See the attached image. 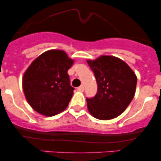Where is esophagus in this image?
I'll list each match as a JSON object with an SVG mask.
<instances>
[{"mask_svg": "<svg viewBox=\"0 0 161 161\" xmlns=\"http://www.w3.org/2000/svg\"><path fill=\"white\" fill-rule=\"evenodd\" d=\"M77 90H78V91H79V92H84V90H85V88H84V86H79L78 88H77Z\"/></svg>", "mask_w": 161, "mask_h": 161, "instance_id": "34e87169", "label": "esophagus"}]
</instances>
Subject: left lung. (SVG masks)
Returning a JSON list of instances; mask_svg holds the SVG:
<instances>
[{"mask_svg":"<svg viewBox=\"0 0 161 161\" xmlns=\"http://www.w3.org/2000/svg\"><path fill=\"white\" fill-rule=\"evenodd\" d=\"M87 63L97 83L95 97L86 98L88 111L102 120L117 117L133 99L137 84L136 74L123 60L113 56H101Z\"/></svg>","mask_w":161,"mask_h":161,"instance_id":"8db88e82","label":"left lung"}]
</instances>
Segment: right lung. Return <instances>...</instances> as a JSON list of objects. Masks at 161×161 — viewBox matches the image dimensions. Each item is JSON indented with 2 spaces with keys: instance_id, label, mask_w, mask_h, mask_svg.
I'll list each match as a JSON object with an SVG mask.
<instances>
[{
  "instance_id": "1",
  "label": "right lung",
  "mask_w": 161,
  "mask_h": 161,
  "mask_svg": "<svg viewBox=\"0 0 161 161\" xmlns=\"http://www.w3.org/2000/svg\"><path fill=\"white\" fill-rule=\"evenodd\" d=\"M73 64L64 51L51 50L41 54L29 66L23 75V88L36 111L52 116L67 108L74 90L67 73Z\"/></svg>"
}]
</instances>
